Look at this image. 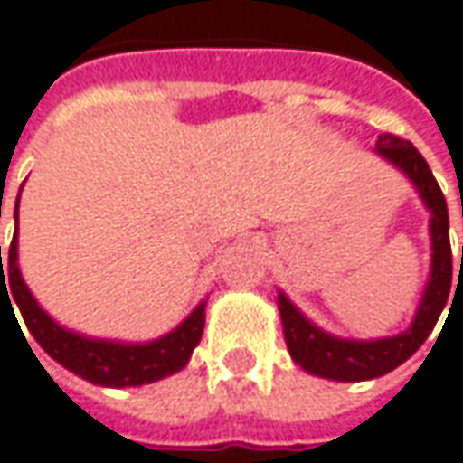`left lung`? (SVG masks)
Listing matches in <instances>:
<instances>
[{
	"mask_svg": "<svg viewBox=\"0 0 463 463\" xmlns=\"http://www.w3.org/2000/svg\"><path fill=\"white\" fill-rule=\"evenodd\" d=\"M373 152L392 163L396 171L410 178L414 192L430 212V274L420 306L414 311L412 324L404 332L381 339H345L316 326L285 292H277V308L282 318V334L288 342L290 357L311 375L329 381H371L399 368L422 347L449 303L451 292V241H449V207L435 175L428 168L425 157L412 142L399 139L393 134H381ZM463 217V204H461ZM463 269V251H461Z\"/></svg>",
	"mask_w": 463,
	"mask_h": 463,
	"instance_id": "1",
	"label": "left lung"
}]
</instances>
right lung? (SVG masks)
Segmentation results:
<instances>
[{
    "instance_id": "1",
    "label": "right lung",
    "mask_w": 463,
    "mask_h": 463,
    "mask_svg": "<svg viewBox=\"0 0 463 463\" xmlns=\"http://www.w3.org/2000/svg\"><path fill=\"white\" fill-rule=\"evenodd\" d=\"M20 192H23V186H20ZM17 207H20V194L14 202V235H12L10 253H7V267H2L0 246V316L2 298H5V303H10L7 311H12V316H14L12 306H17L28 332L33 334V339L43 347L49 357H53L59 365H64L67 371L90 381L95 386H106V389L145 386V383H155L160 378H168L181 368H186L194 347L199 345L202 332H204L207 300H202L175 329L157 336V339H150V342H118V339H98V336L71 332L67 326H61L59 321H53L49 313L38 306L31 288L25 285V279L20 274V264H17ZM7 281L11 282L10 286L6 285ZM14 321H17V316H14ZM17 329H20V324H17Z\"/></svg>"
}]
</instances>
